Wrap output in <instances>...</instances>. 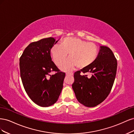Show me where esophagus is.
<instances>
[{"instance_id":"1","label":"esophagus","mask_w":134,"mask_h":134,"mask_svg":"<svg viewBox=\"0 0 134 134\" xmlns=\"http://www.w3.org/2000/svg\"><path fill=\"white\" fill-rule=\"evenodd\" d=\"M73 75H74L73 73H69V72H67V73H66V75H67V76H69V75L72 76Z\"/></svg>"}]
</instances>
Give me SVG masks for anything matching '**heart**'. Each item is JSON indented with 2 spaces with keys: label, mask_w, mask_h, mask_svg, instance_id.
I'll return each mask as SVG.
<instances>
[{
  "label": "heart",
  "mask_w": 134,
  "mask_h": 134,
  "mask_svg": "<svg viewBox=\"0 0 134 134\" xmlns=\"http://www.w3.org/2000/svg\"><path fill=\"white\" fill-rule=\"evenodd\" d=\"M54 62L60 65L68 56L69 58L61 65L62 71L68 72L78 67L80 69H86L94 62L98 53L96 44L79 38H64L61 45L54 44L50 49Z\"/></svg>",
  "instance_id": "heart-1"
}]
</instances>
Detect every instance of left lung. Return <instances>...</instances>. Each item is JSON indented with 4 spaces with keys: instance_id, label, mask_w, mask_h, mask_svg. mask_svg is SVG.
Returning a JSON list of instances; mask_svg holds the SVG:
<instances>
[{
    "instance_id": "obj_1",
    "label": "left lung",
    "mask_w": 134,
    "mask_h": 134,
    "mask_svg": "<svg viewBox=\"0 0 134 134\" xmlns=\"http://www.w3.org/2000/svg\"><path fill=\"white\" fill-rule=\"evenodd\" d=\"M117 63L113 52L107 46H100L94 62L86 69L76 71L72 84L78 102L88 107H93L106 99L110 93L115 79ZM83 73H91L88 78Z\"/></svg>"
}]
</instances>
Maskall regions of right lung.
Masks as SVG:
<instances>
[{"label": "right lung", "mask_w": 134, "mask_h": 134, "mask_svg": "<svg viewBox=\"0 0 134 134\" xmlns=\"http://www.w3.org/2000/svg\"><path fill=\"white\" fill-rule=\"evenodd\" d=\"M54 38L31 43L19 59L20 74L24 88L31 99L41 107H48L58 100L65 73L52 62L50 49L58 42ZM52 71L55 75H51Z\"/></svg>", "instance_id": "1"}]
</instances>
